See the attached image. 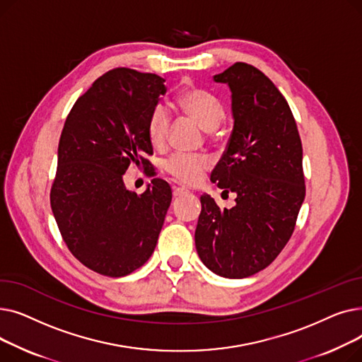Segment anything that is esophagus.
I'll return each mask as SVG.
<instances>
[{
    "instance_id": "esophagus-1",
    "label": "esophagus",
    "mask_w": 362,
    "mask_h": 362,
    "mask_svg": "<svg viewBox=\"0 0 362 362\" xmlns=\"http://www.w3.org/2000/svg\"><path fill=\"white\" fill-rule=\"evenodd\" d=\"M189 191L187 189H185V187H175L173 189V197L175 198H179V197H183V195H186Z\"/></svg>"
}]
</instances>
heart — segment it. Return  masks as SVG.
Instances as JSON below:
<instances>
[{
    "mask_svg": "<svg viewBox=\"0 0 362 362\" xmlns=\"http://www.w3.org/2000/svg\"><path fill=\"white\" fill-rule=\"evenodd\" d=\"M176 104L189 119L197 122L205 132L214 130L224 117V110L213 93L199 88L183 90ZM168 135V116L163 108L151 114L148 123V136L156 148L164 146ZM210 165L206 157L191 154H173L164 161V170L176 182L183 185L197 183Z\"/></svg>",
    "mask_w": 362,
    "mask_h": 362,
    "instance_id": "heart-1",
    "label": "heart"
}]
</instances>
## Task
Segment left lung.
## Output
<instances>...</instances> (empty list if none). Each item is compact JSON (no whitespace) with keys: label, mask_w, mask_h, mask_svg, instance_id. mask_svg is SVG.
Here are the masks:
<instances>
[{"label":"left lung","mask_w":362,"mask_h":362,"mask_svg":"<svg viewBox=\"0 0 362 362\" xmlns=\"http://www.w3.org/2000/svg\"><path fill=\"white\" fill-rule=\"evenodd\" d=\"M214 81L232 90L235 123L211 180L235 192L236 205L220 210L202 195L195 245L213 273L243 279L270 265L295 230L305 198L302 144L288 101L257 67L235 63Z\"/></svg>","instance_id":"obj_1"}]
</instances>
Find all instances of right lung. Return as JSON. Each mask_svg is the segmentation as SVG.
Returning <instances> with one entry per match:
<instances>
[{"mask_svg":"<svg viewBox=\"0 0 362 362\" xmlns=\"http://www.w3.org/2000/svg\"><path fill=\"white\" fill-rule=\"evenodd\" d=\"M164 82L152 73L112 69L74 103L62 132L51 208L70 252L103 276L142 267L171 202L161 179L141 195L123 182L132 163L151 164L148 123L167 90Z\"/></svg>","mask_w":362,"mask_h":362,"instance_id":"add662e5","label":"right lung"}]
</instances>
